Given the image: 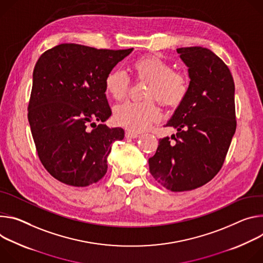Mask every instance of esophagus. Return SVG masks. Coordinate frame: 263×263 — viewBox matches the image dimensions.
<instances>
[{
    "instance_id": "obj_1",
    "label": "esophagus",
    "mask_w": 263,
    "mask_h": 263,
    "mask_svg": "<svg viewBox=\"0 0 263 263\" xmlns=\"http://www.w3.org/2000/svg\"><path fill=\"white\" fill-rule=\"evenodd\" d=\"M125 137H126L127 139H134V138H138V137H139V134L134 133V132H130V130H127V132H125Z\"/></svg>"
}]
</instances>
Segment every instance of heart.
<instances>
[{"label": "heart", "instance_id": "obj_1", "mask_svg": "<svg viewBox=\"0 0 263 263\" xmlns=\"http://www.w3.org/2000/svg\"><path fill=\"white\" fill-rule=\"evenodd\" d=\"M133 71L139 80H147L144 102H125L114 109L115 122L132 132H143L161 118V110L155 99L168 107H177L189 93L190 81L186 74L173 71V66L159 55H145L135 60ZM130 79L119 69L107 73L104 79L105 92L115 100H123L129 91Z\"/></svg>", "mask_w": 263, "mask_h": 263}]
</instances>
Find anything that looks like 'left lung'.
I'll return each instance as SVG.
<instances>
[{"instance_id": "8db88e82", "label": "left lung", "mask_w": 263, "mask_h": 263, "mask_svg": "<svg viewBox=\"0 0 263 263\" xmlns=\"http://www.w3.org/2000/svg\"><path fill=\"white\" fill-rule=\"evenodd\" d=\"M188 67L190 89L165 126L177 128L171 142L159 140L149 171L173 192L193 190L210 182L221 169L236 130L235 85L228 66L211 50L179 48Z\"/></svg>"}]
</instances>
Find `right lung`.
<instances>
[{
	"label": "right lung",
	"mask_w": 263,
	"mask_h": 263,
	"mask_svg": "<svg viewBox=\"0 0 263 263\" xmlns=\"http://www.w3.org/2000/svg\"><path fill=\"white\" fill-rule=\"evenodd\" d=\"M132 51L62 44L39 58L28 120L42 164L60 182L85 187L106 173L111 143L124 130L95 122L111 115L105 76Z\"/></svg>",
	"instance_id": "add662e5"
}]
</instances>
